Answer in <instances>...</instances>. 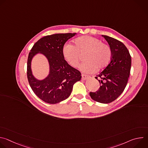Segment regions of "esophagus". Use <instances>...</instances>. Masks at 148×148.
Here are the masks:
<instances>
[{"mask_svg": "<svg viewBox=\"0 0 148 148\" xmlns=\"http://www.w3.org/2000/svg\"><path fill=\"white\" fill-rule=\"evenodd\" d=\"M90 77L89 75H86V74H82V79L83 80H86L87 79H88Z\"/></svg>", "mask_w": 148, "mask_h": 148, "instance_id": "obj_1", "label": "esophagus"}]
</instances>
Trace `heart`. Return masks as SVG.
I'll list each match as a JSON object with an SVG mask.
<instances>
[{
	"mask_svg": "<svg viewBox=\"0 0 148 148\" xmlns=\"http://www.w3.org/2000/svg\"><path fill=\"white\" fill-rule=\"evenodd\" d=\"M86 53L87 61L81 64L80 69L87 73L107 67L111 58L110 48L99 39L89 36L78 37L74 40V46L66 44L62 49L63 57L73 67L79 66L81 55Z\"/></svg>",
	"mask_w": 148,
	"mask_h": 148,
	"instance_id": "1",
	"label": "heart"
}]
</instances>
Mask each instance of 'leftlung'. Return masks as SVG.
I'll use <instances>...</instances> for the list:
<instances>
[{
    "label": "left lung",
    "mask_w": 148,
    "mask_h": 148,
    "mask_svg": "<svg viewBox=\"0 0 148 148\" xmlns=\"http://www.w3.org/2000/svg\"><path fill=\"white\" fill-rule=\"evenodd\" d=\"M110 46L111 58L109 64L95 77L101 84L98 91L90 92L91 98L98 102L108 103L123 91L130 74L131 57L128 49L112 37L102 35Z\"/></svg>",
    "instance_id": "1"
}]
</instances>
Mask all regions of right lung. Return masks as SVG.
Masks as SVG:
<instances>
[{"instance_id":"add662e5","label":"right lung","mask_w":148,"mask_h":148,"mask_svg":"<svg viewBox=\"0 0 148 148\" xmlns=\"http://www.w3.org/2000/svg\"><path fill=\"white\" fill-rule=\"evenodd\" d=\"M77 33H59L45 36L34 45L27 60V78L35 94L41 100L51 104L68 98L74 84L80 81L81 73L64 60L62 49L66 41ZM44 55L49 66V74L45 79H37L32 74L31 61L34 56Z\"/></svg>"}]
</instances>
